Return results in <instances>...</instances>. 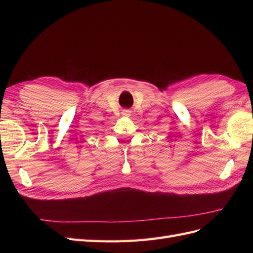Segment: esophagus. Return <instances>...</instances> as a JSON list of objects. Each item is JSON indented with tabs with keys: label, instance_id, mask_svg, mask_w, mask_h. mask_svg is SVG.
I'll return each instance as SVG.
<instances>
[{
	"label": "esophagus",
	"instance_id": "34e87169",
	"mask_svg": "<svg viewBox=\"0 0 253 253\" xmlns=\"http://www.w3.org/2000/svg\"><path fill=\"white\" fill-rule=\"evenodd\" d=\"M122 115H124V116H126V117H128L129 115H131V111H129V110H124V111H122Z\"/></svg>",
	"mask_w": 253,
	"mask_h": 253
}]
</instances>
